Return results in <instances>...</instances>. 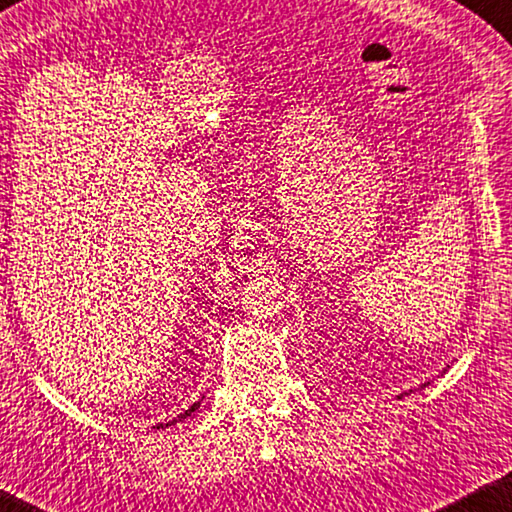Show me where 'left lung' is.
Instances as JSON below:
<instances>
[{"label": "left lung", "instance_id": "1", "mask_svg": "<svg viewBox=\"0 0 512 512\" xmlns=\"http://www.w3.org/2000/svg\"><path fill=\"white\" fill-rule=\"evenodd\" d=\"M424 386H428V382H426V384H422V388H424ZM408 393H413V390H408ZM408 393H402V395H397V397L402 399V397H404V395H408Z\"/></svg>", "mask_w": 512, "mask_h": 512}]
</instances>
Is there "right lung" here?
<instances>
[{"label": "right lung", "mask_w": 512, "mask_h": 512, "mask_svg": "<svg viewBox=\"0 0 512 512\" xmlns=\"http://www.w3.org/2000/svg\"><path fill=\"white\" fill-rule=\"evenodd\" d=\"M202 399H204V397H202ZM202 399H199V402H195V404H193V406H190L188 410H184V413H182V415H177V417L173 419V422H168V424H157V428H168V426H175L177 422H184V419H186V417H190V415H193V413H195V410L199 408V404H202Z\"/></svg>", "instance_id": "right-lung-1"}]
</instances>
